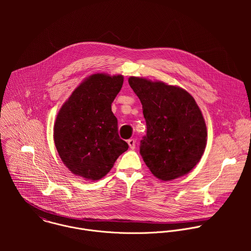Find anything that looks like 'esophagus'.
Returning a JSON list of instances; mask_svg holds the SVG:
<instances>
[{
  "label": "esophagus",
  "instance_id": "34e87169",
  "mask_svg": "<svg viewBox=\"0 0 251 251\" xmlns=\"http://www.w3.org/2000/svg\"><path fill=\"white\" fill-rule=\"evenodd\" d=\"M127 144H128L129 148H130L131 150H133V149L135 148V144H136V141H135L134 139H129V140H127Z\"/></svg>",
  "mask_w": 251,
  "mask_h": 251
}]
</instances>
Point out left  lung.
Here are the masks:
<instances>
[{
  "instance_id": "8db88e82",
  "label": "left lung",
  "mask_w": 251,
  "mask_h": 251,
  "mask_svg": "<svg viewBox=\"0 0 251 251\" xmlns=\"http://www.w3.org/2000/svg\"><path fill=\"white\" fill-rule=\"evenodd\" d=\"M139 98L147 132L140 141L146 165L158 179L187 174L199 162L207 142V127L194 99L183 89L130 77Z\"/></svg>"
}]
</instances>
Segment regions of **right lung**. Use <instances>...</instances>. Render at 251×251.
Wrapping results in <instances>:
<instances>
[{
	"label": "right lung",
	"instance_id": "1",
	"mask_svg": "<svg viewBox=\"0 0 251 251\" xmlns=\"http://www.w3.org/2000/svg\"><path fill=\"white\" fill-rule=\"evenodd\" d=\"M123 83L122 75L93 74L75 89L58 113L54 141L73 174L100 179L128 149L119 136L118 120L111 110Z\"/></svg>",
	"mask_w": 251,
	"mask_h": 251
}]
</instances>
